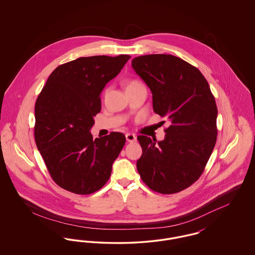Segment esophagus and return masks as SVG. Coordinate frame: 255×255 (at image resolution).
I'll use <instances>...</instances> for the list:
<instances>
[{
    "label": "esophagus",
    "mask_w": 255,
    "mask_h": 255,
    "mask_svg": "<svg viewBox=\"0 0 255 255\" xmlns=\"http://www.w3.org/2000/svg\"><path fill=\"white\" fill-rule=\"evenodd\" d=\"M125 136L128 142H133L136 140V136L133 133H127L125 134Z\"/></svg>",
    "instance_id": "obj_1"
}]
</instances>
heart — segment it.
Instances as JSON below:
<instances>
[{"mask_svg": "<svg viewBox=\"0 0 255 255\" xmlns=\"http://www.w3.org/2000/svg\"><path fill=\"white\" fill-rule=\"evenodd\" d=\"M125 88H126V91H129V90H133V89H136V88H141L143 87V85L137 81V80H133V79H129V80H126L125 83Z\"/></svg>", "mask_w": 255, "mask_h": 255, "instance_id": "b5f03b06", "label": "heart"}]
</instances>
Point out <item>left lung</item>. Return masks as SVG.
<instances>
[{"instance_id": "obj_1", "label": "left lung", "mask_w": 255, "mask_h": 255, "mask_svg": "<svg viewBox=\"0 0 255 255\" xmlns=\"http://www.w3.org/2000/svg\"><path fill=\"white\" fill-rule=\"evenodd\" d=\"M132 68L149 87L154 112L170 124L163 140L137 136L136 168L154 191L180 192L200 178L216 143L215 98L202 73L177 56H138Z\"/></svg>"}]
</instances>
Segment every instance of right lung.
<instances>
[{
  "label": "right lung",
  "instance_id": "obj_1",
  "mask_svg": "<svg viewBox=\"0 0 255 255\" xmlns=\"http://www.w3.org/2000/svg\"><path fill=\"white\" fill-rule=\"evenodd\" d=\"M130 55L80 57L57 67L35 103V142L53 181L76 194H91L109 180L125 144L122 133L93 139L100 94Z\"/></svg>",
  "mask_w": 255,
  "mask_h": 255
}]
</instances>
